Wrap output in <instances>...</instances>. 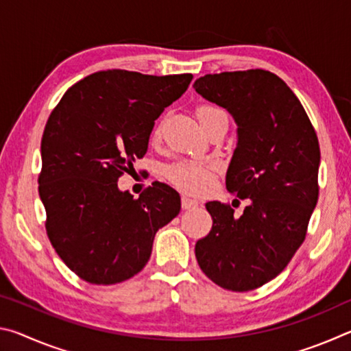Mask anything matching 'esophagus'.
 Returning a JSON list of instances; mask_svg holds the SVG:
<instances>
[{"mask_svg": "<svg viewBox=\"0 0 351 351\" xmlns=\"http://www.w3.org/2000/svg\"><path fill=\"white\" fill-rule=\"evenodd\" d=\"M181 206H182L184 210H190V209H195V207H198V201L189 198V197H182L181 198Z\"/></svg>", "mask_w": 351, "mask_h": 351, "instance_id": "esophagus-1", "label": "esophagus"}]
</instances>
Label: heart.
I'll list each match as a JSON object with an SVG mask.
<instances>
[{
    "mask_svg": "<svg viewBox=\"0 0 351 351\" xmlns=\"http://www.w3.org/2000/svg\"><path fill=\"white\" fill-rule=\"evenodd\" d=\"M226 116V112L215 105H199L197 108V117L201 127H207L215 119ZM161 130L156 128L153 133V141H158ZM219 170V164L215 161H181L165 170L167 180L173 186L189 195H204L215 184V175Z\"/></svg>",
    "mask_w": 351,
    "mask_h": 351,
    "instance_id": "1",
    "label": "heart"
}]
</instances>
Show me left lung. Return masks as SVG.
Returning a JSON list of instances; mask_svg holds the SVG:
<instances>
[{
  "label": "left lung",
  "mask_w": 351,
  "mask_h": 351,
  "mask_svg": "<svg viewBox=\"0 0 351 351\" xmlns=\"http://www.w3.org/2000/svg\"><path fill=\"white\" fill-rule=\"evenodd\" d=\"M193 88L239 125L226 187L247 199L241 217L219 201L206 204L213 224L195 255L218 287L260 288L287 268L305 240L319 197L317 134L295 94L269 71L206 74Z\"/></svg>",
  "instance_id": "obj_1"
}]
</instances>
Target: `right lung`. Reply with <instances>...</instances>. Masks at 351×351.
Returning a JSON list of instances; mask_svg holds the SVG:
<instances>
[{
	"label": "right lung",
	"mask_w": 351,
	"mask_h": 351,
	"mask_svg": "<svg viewBox=\"0 0 351 351\" xmlns=\"http://www.w3.org/2000/svg\"><path fill=\"white\" fill-rule=\"evenodd\" d=\"M192 79L99 71L71 86L47 119L38 175L46 232L82 280L114 285L138 274L154 235L180 213L167 184L153 182L134 199L117 180L144 158L154 121Z\"/></svg>",
	"instance_id": "1"
}]
</instances>
